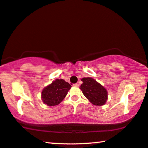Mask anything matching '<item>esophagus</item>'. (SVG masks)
I'll return each instance as SVG.
<instances>
[{"mask_svg":"<svg viewBox=\"0 0 148 148\" xmlns=\"http://www.w3.org/2000/svg\"><path fill=\"white\" fill-rule=\"evenodd\" d=\"M73 86L74 87H79V85L78 83H75V84H73Z\"/></svg>","mask_w":148,"mask_h":148,"instance_id":"obj_1","label":"esophagus"}]
</instances>
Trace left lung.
I'll use <instances>...</instances> for the list:
<instances>
[{
	"label": "left lung",
	"mask_w": 148,
	"mask_h": 148,
	"mask_svg": "<svg viewBox=\"0 0 148 148\" xmlns=\"http://www.w3.org/2000/svg\"><path fill=\"white\" fill-rule=\"evenodd\" d=\"M81 81L83 84L81 85L80 89L92 104L101 106L106 103L108 100V91L103 86L91 77H84Z\"/></svg>",
	"instance_id": "obj_1"
}]
</instances>
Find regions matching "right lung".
<instances>
[{
    "instance_id": "right-lung-1",
    "label": "right lung",
    "mask_w": 148,
    "mask_h": 148,
    "mask_svg": "<svg viewBox=\"0 0 148 148\" xmlns=\"http://www.w3.org/2000/svg\"><path fill=\"white\" fill-rule=\"evenodd\" d=\"M71 87L69 83L63 79H56L42 89V102L48 106H57L65 97Z\"/></svg>"
}]
</instances>
